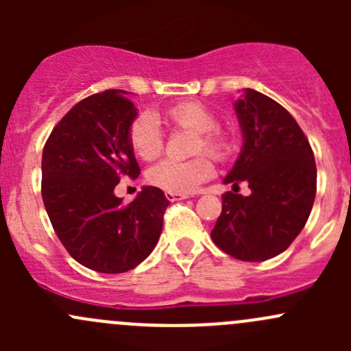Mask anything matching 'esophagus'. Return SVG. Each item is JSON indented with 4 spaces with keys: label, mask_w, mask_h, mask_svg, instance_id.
<instances>
[{
    "label": "esophagus",
    "mask_w": 351,
    "mask_h": 351,
    "mask_svg": "<svg viewBox=\"0 0 351 351\" xmlns=\"http://www.w3.org/2000/svg\"><path fill=\"white\" fill-rule=\"evenodd\" d=\"M166 198H168L169 202H175V200H185V198H189L186 193H171V192H166Z\"/></svg>",
    "instance_id": "1"
}]
</instances>
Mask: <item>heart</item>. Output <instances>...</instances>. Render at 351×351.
<instances>
[{
    "instance_id": "1",
    "label": "heart",
    "mask_w": 351,
    "mask_h": 351,
    "mask_svg": "<svg viewBox=\"0 0 351 351\" xmlns=\"http://www.w3.org/2000/svg\"><path fill=\"white\" fill-rule=\"evenodd\" d=\"M166 120L176 129L197 132L193 153H207L215 159H224L231 154L232 139L228 132L217 129L215 113L200 101H182L165 112ZM132 151L141 159L151 161L162 151V132L154 117L143 113L132 122L129 130ZM214 176V165L205 156L176 161L162 159L147 173V180L158 189L171 193H192L204 182Z\"/></svg>"
}]
</instances>
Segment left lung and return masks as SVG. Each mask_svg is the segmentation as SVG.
Returning <instances> with one entry per match:
<instances>
[{
  "instance_id": "8db88e82",
  "label": "left lung",
  "mask_w": 351,
  "mask_h": 351,
  "mask_svg": "<svg viewBox=\"0 0 351 351\" xmlns=\"http://www.w3.org/2000/svg\"><path fill=\"white\" fill-rule=\"evenodd\" d=\"M243 147L222 183L246 182L247 197L228 192L210 232L224 253L243 261L277 256L299 236L316 197V162L309 141L292 115L256 90L234 104Z\"/></svg>"
}]
</instances>
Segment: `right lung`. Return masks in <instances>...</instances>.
<instances>
[{
  "instance_id": "add662e5",
  "label": "right lung",
  "mask_w": 351,
  "mask_h": 351,
  "mask_svg": "<svg viewBox=\"0 0 351 351\" xmlns=\"http://www.w3.org/2000/svg\"><path fill=\"white\" fill-rule=\"evenodd\" d=\"M137 108L129 91L107 90L74 105L42 153V200L67 253L90 270L123 274L154 250L169 200L143 186L129 205L120 178L141 173L129 141Z\"/></svg>"
}]
</instances>
